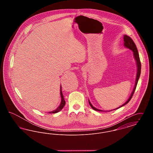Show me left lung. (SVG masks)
Here are the masks:
<instances>
[{"label":"left lung","instance_id":"left-lung-1","mask_svg":"<svg viewBox=\"0 0 153 153\" xmlns=\"http://www.w3.org/2000/svg\"><path fill=\"white\" fill-rule=\"evenodd\" d=\"M124 46L126 48H127L130 49L132 51H133L134 57V58H135V61H136V62H137V76H136V80H135V86H134V89H133V91H132V93H131L130 97L128 98V99L127 100V102H126L123 105H122L121 106H120L119 107L116 108V109H112V110H111V111H113V110H115V109H118V108H119L123 107L124 105L127 104L128 102L130 101V100H131V99L132 98V96H133V94H134V92H135V89H136L137 84H138V82L139 79V77H140V72H141V63H140V58H139V56L138 51L137 48V46H136L135 43L134 42L133 40L131 39L130 36H127V35H124ZM88 101H89V104H90V105H91V108H92V109H94L95 111H103L100 110V109L96 108L95 107H94L92 105V104L91 103V102H89V100H88Z\"/></svg>","mask_w":153,"mask_h":153}]
</instances>
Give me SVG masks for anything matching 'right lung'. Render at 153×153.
Segmentation results:
<instances>
[{
	"mask_svg": "<svg viewBox=\"0 0 153 153\" xmlns=\"http://www.w3.org/2000/svg\"><path fill=\"white\" fill-rule=\"evenodd\" d=\"M61 88H60V95H61V104L60 105L58 106V108L53 111H51V112H49L48 113L49 114H56V113H57L59 111H60L61 109L63 108V107H64L65 104V101L64 100V95L62 94V89H61Z\"/></svg>",
	"mask_w": 153,
	"mask_h": 153,
	"instance_id": "right-lung-1",
	"label": "right lung"
}]
</instances>
